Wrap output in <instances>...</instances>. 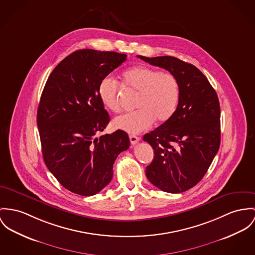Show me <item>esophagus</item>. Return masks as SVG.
Here are the masks:
<instances>
[{"mask_svg": "<svg viewBox=\"0 0 255 255\" xmlns=\"http://www.w3.org/2000/svg\"><path fill=\"white\" fill-rule=\"evenodd\" d=\"M129 137H130V141H131L132 144H136V143L138 142V140H139V137L135 136V135H130Z\"/></svg>", "mask_w": 255, "mask_h": 255, "instance_id": "34e87169", "label": "esophagus"}]
</instances>
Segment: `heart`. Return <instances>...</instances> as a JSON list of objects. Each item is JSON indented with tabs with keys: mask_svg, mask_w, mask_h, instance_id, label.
<instances>
[{
	"mask_svg": "<svg viewBox=\"0 0 255 255\" xmlns=\"http://www.w3.org/2000/svg\"><path fill=\"white\" fill-rule=\"evenodd\" d=\"M122 80L126 88L137 94V110L115 118L113 124L116 128L137 134L150 128L155 120L163 123L173 117L180 95L176 76L154 68L136 66L123 73ZM119 93L116 79L106 77L100 81L99 98L114 113L120 111Z\"/></svg>",
	"mask_w": 255,
	"mask_h": 255,
	"instance_id": "heart-1",
	"label": "heart"
}]
</instances>
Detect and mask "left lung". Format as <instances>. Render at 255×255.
Here are the masks:
<instances>
[{"instance_id": "8db88e82", "label": "left lung", "mask_w": 255, "mask_h": 255, "mask_svg": "<svg viewBox=\"0 0 255 255\" xmlns=\"http://www.w3.org/2000/svg\"><path fill=\"white\" fill-rule=\"evenodd\" d=\"M137 57L176 76L180 95L173 117L143 136L154 150L147 179L169 193L184 192L203 178L220 145L216 90L195 66L172 56Z\"/></svg>"}]
</instances>
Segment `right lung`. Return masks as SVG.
I'll list each match as a JSON object with an SVG mask.
<instances>
[{"label":"right lung","instance_id":"add662e5","mask_svg":"<svg viewBox=\"0 0 255 255\" xmlns=\"http://www.w3.org/2000/svg\"><path fill=\"white\" fill-rule=\"evenodd\" d=\"M126 57L115 51L77 50L56 66L41 93L37 123L44 163L76 194L92 196L106 187L117 157L130 146L122 130L97 137L110 122L99 83Z\"/></svg>","mask_w":255,"mask_h":255}]
</instances>
